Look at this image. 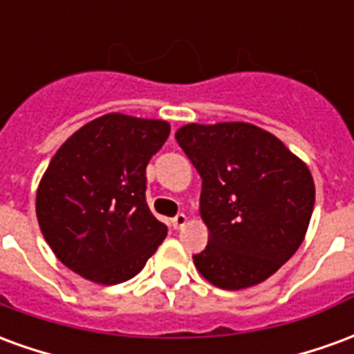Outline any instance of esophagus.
<instances>
[{"mask_svg": "<svg viewBox=\"0 0 354 354\" xmlns=\"http://www.w3.org/2000/svg\"><path fill=\"white\" fill-rule=\"evenodd\" d=\"M170 223H172V227H174V230H182L185 223H187V218H185V214H178L170 220Z\"/></svg>", "mask_w": 354, "mask_h": 354, "instance_id": "esophagus-1", "label": "esophagus"}]
</instances>
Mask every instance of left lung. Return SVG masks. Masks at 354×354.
Segmentation results:
<instances>
[{"label": "left lung", "mask_w": 354, "mask_h": 354, "mask_svg": "<svg viewBox=\"0 0 354 354\" xmlns=\"http://www.w3.org/2000/svg\"><path fill=\"white\" fill-rule=\"evenodd\" d=\"M203 180L208 245L193 263L210 284L243 290L277 273L304 243L315 207L311 170L271 132L243 121L176 131Z\"/></svg>", "instance_id": "obj_1"}]
</instances>
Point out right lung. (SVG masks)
<instances>
[{"label": "right lung", "mask_w": 354, "mask_h": 354, "mask_svg": "<svg viewBox=\"0 0 354 354\" xmlns=\"http://www.w3.org/2000/svg\"><path fill=\"white\" fill-rule=\"evenodd\" d=\"M170 134L162 119L106 113L58 147L35 193L50 250L73 273L119 284L167 237L146 203V167Z\"/></svg>", "instance_id": "right-lung-1"}]
</instances>
